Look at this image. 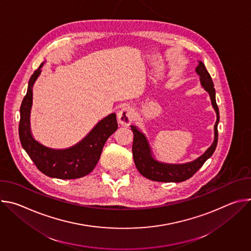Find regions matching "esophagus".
Returning a JSON list of instances; mask_svg holds the SVG:
<instances>
[{
	"instance_id": "1",
	"label": "esophagus",
	"mask_w": 251,
	"mask_h": 251,
	"mask_svg": "<svg viewBox=\"0 0 251 251\" xmlns=\"http://www.w3.org/2000/svg\"><path fill=\"white\" fill-rule=\"evenodd\" d=\"M118 121L122 126H129L134 119V110L129 106H125L118 113Z\"/></svg>"
}]
</instances>
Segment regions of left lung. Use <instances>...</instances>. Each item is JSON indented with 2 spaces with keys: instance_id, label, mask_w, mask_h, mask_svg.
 <instances>
[{
  "instance_id": "1",
  "label": "left lung",
  "mask_w": 251,
  "mask_h": 251,
  "mask_svg": "<svg viewBox=\"0 0 251 251\" xmlns=\"http://www.w3.org/2000/svg\"><path fill=\"white\" fill-rule=\"evenodd\" d=\"M196 73L200 75L201 86L209 94L211 104L214 111L217 113V121L214 124V139L211 146L198 159L185 163V164H168L157 161L152 154L149 142L145 136L136 126H131V130L134 134L133 140V159L137 170L142 176L149 180L164 183H180L184 182L193 176L197 171L204 164V162L211 157L218 145V124L220 122L219 107L216 101V89L213 87V82L204 64L200 60L199 65L196 68Z\"/></svg>"
}]
</instances>
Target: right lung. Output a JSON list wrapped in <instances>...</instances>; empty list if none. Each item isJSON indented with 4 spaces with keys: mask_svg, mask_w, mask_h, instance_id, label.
<instances>
[{
    "mask_svg": "<svg viewBox=\"0 0 251 251\" xmlns=\"http://www.w3.org/2000/svg\"><path fill=\"white\" fill-rule=\"evenodd\" d=\"M43 65L44 63L30 76L26 94L20 108L19 135L21 144L34 165L46 176L60 180L84 176L95 168L105 142L117 130L116 114H109L99 121L87 136L73 147L51 149L44 146L32 137L29 124L32 86L42 73L41 68Z\"/></svg>",
    "mask_w": 251,
    "mask_h": 251,
    "instance_id": "add662e5",
    "label": "right lung"
}]
</instances>
